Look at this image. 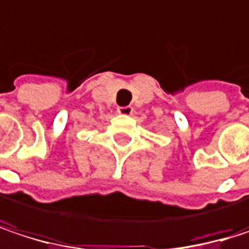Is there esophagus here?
Instances as JSON below:
<instances>
[{
  "mask_svg": "<svg viewBox=\"0 0 249 249\" xmlns=\"http://www.w3.org/2000/svg\"><path fill=\"white\" fill-rule=\"evenodd\" d=\"M118 114L120 115H131L134 112V108L131 105H126V107H118Z\"/></svg>",
  "mask_w": 249,
  "mask_h": 249,
  "instance_id": "esophagus-1",
  "label": "esophagus"
}]
</instances>
